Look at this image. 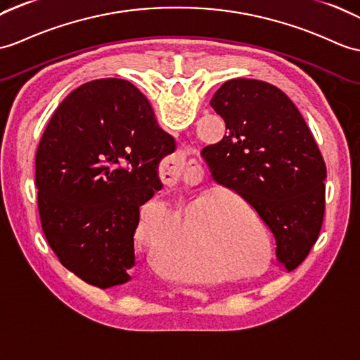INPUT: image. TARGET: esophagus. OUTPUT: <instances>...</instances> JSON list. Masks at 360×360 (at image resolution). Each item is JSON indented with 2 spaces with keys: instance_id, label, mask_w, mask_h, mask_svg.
Returning a JSON list of instances; mask_svg holds the SVG:
<instances>
[{
  "instance_id": "34e87169",
  "label": "esophagus",
  "mask_w": 360,
  "mask_h": 360,
  "mask_svg": "<svg viewBox=\"0 0 360 360\" xmlns=\"http://www.w3.org/2000/svg\"><path fill=\"white\" fill-rule=\"evenodd\" d=\"M172 179H179V174H172Z\"/></svg>"
}]
</instances>
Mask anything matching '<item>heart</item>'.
I'll list each match as a JSON object with an SVG mask.
<instances>
[{
	"mask_svg": "<svg viewBox=\"0 0 360 360\" xmlns=\"http://www.w3.org/2000/svg\"><path fill=\"white\" fill-rule=\"evenodd\" d=\"M205 208V205H199L198 207V213H200ZM212 240L213 245L216 247L218 252L222 253H247L250 244L248 242L240 236V233L236 230V227H233V224L229 222H218L212 225ZM188 236L195 238L196 235V224L193 221L188 222ZM142 236H144L146 244L148 245V248L152 250L153 253H160L161 248L164 247V231H161V229L158 227H148L144 229L142 231Z\"/></svg>",
	"mask_w": 360,
	"mask_h": 360,
	"instance_id": "1",
	"label": "heart"
}]
</instances>
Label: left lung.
<instances>
[{
  "label": "left lung",
  "mask_w": 360,
  "mask_h": 360,
  "mask_svg": "<svg viewBox=\"0 0 360 360\" xmlns=\"http://www.w3.org/2000/svg\"><path fill=\"white\" fill-rule=\"evenodd\" d=\"M227 135L200 155L213 179L244 198L276 239L288 271L316 244L325 213L327 167L310 129L282 90L230 79L210 101Z\"/></svg>",
  "instance_id": "left-lung-1"
}]
</instances>
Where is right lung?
<instances>
[{
	"mask_svg": "<svg viewBox=\"0 0 360 360\" xmlns=\"http://www.w3.org/2000/svg\"><path fill=\"white\" fill-rule=\"evenodd\" d=\"M174 141L147 98L118 78L86 82L58 105L35 158L38 210L50 248L98 288L130 281L139 205L162 187Z\"/></svg>",
	"mask_w": 360,
	"mask_h": 360,
	"instance_id": "obj_1",
	"label": "right lung"
}]
</instances>
